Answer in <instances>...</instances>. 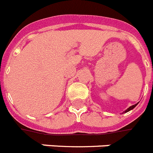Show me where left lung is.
I'll return each instance as SVG.
<instances>
[{"label":"left lung","instance_id":"1","mask_svg":"<svg viewBox=\"0 0 153 153\" xmlns=\"http://www.w3.org/2000/svg\"><path fill=\"white\" fill-rule=\"evenodd\" d=\"M137 104H138V103H137ZM137 104H136V105H132V106L129 107L128 108L126 109V111H123V113H126V112H127V111H130V110H132V109H134V108H135V107L137 106Z\"/></svg>","mask_w":153,"mask_h":153}]
</instances>
